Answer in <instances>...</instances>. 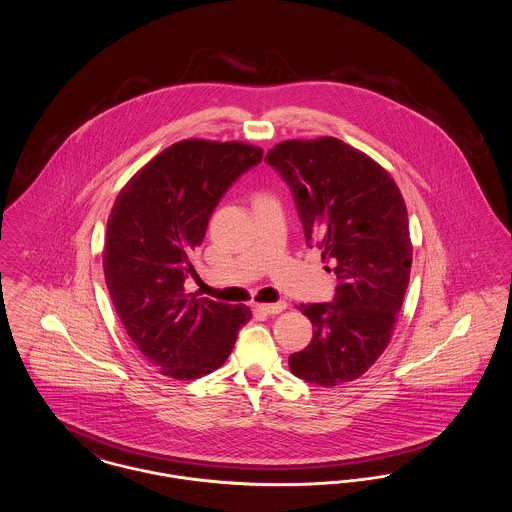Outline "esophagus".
<instances>
[{"mask_svg": "<svg viewBox=\"0 0 512 512\" xmlns=\"http://www.w3.org/2000/svg\"><path fill=\"white\" fill-rule=\"evenodd\" d=\"M257 309H259L261 313H265V315H278V313H282V311L286 309V303H284V301H278V303H261V305H257Z\"/></svg>", "mask_w": 512, "mask_h": 512, "instance_id": "34e87169", "label": "esophagus"}]
</instances>
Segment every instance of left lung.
Instances as JSON below:
<instances>
[{"mask_svg": "<svg viewBox=\"0 0 512 512\" xmlns=\"http://www.w3.org/2000/svg\"><path fill=\"white\" fill-rule=\"evenodd\" d=\"M265 161L290 186L307 245H317L338 276L332 303L299 305L315 332L288 363L317 386L353 382L388 347L409 286L413 245L403 195L390 172L330 136L280 142Z\"/></svg>", "mask_w": 512, "mask_h": 512, "instance_id": "obj_1", "label": "left lung"}]
</instances>
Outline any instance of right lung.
<instances>
[{"mask_svg":"<svg viewBox=\"0 0 512 512\" xmlns=\"http://www.w3.org/2000/svg\"><path fill=\"white\" fill-rule=\"evenodd\" d=\"M263 159L242 142H176L136 172L107 220L103 272L126 334L147 363L176 380L224 365L245 305L184 292L192 255L226 190Z\"/></svg>","mask_w":512,"mask_h":512,"instance_id":"add662e5","label":"right lung"}]
</instances>
